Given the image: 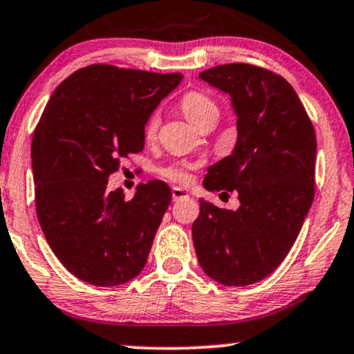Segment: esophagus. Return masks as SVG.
<instances>
[{
  "label": "esophagus",
  "mask_w": 354,
  "mask_h": 354,
  "mask_svg": "<svg viewBox=\"0 0 354 354\" xmlns=\"http://www.w3.org/2000/svg\"><path fill=\"white\" fill-rule=\"evenodd\" d=\"M171 198H173V201H180V199H183V198H188V193H186V191H183L181 188H173Z\"/></svg>",
  "instance_id": "1"
}]
</instances>
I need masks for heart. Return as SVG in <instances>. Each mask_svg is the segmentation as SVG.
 <instances>
[{"label":"heart","instance_id":"heart-1","mask_svg":"<svg viewBox=\"0 0 354 354\" xmlns=\"http://www.w3.org/2000/svg\"><path fill=\"white\" fill-rule=\"evenodd\" d=\"M180 107L183 110V113L186 115V118H188L193 125L198 127V129H201V127L206 125V123H216V120L219 118L218 104H216L214 99H212L209 93L199 91V88H193V91L186 92L185 95L181 97ZM158 125H160L158 112H153L148 115L147 122H145V127H143L145 138L147 140L155 138L156 131H158ZM158 174L161 178H165V180L180 183V185H186V183L191 180V174L188 169L178 163L163 166V168L158 169Z\"/></svg>","mask_w":354,"mask_h":354}]
</instances>
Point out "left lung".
I'll list each match as a JSON object with an SVG mask.
<instances>
[{
	"instance_id": "left-lung-1",
	"label": "left lung",
	"mask_w": 354,
	"mask_h": 354,
	"mask_svg": "<svg viewBox=\"0 0 354 354\" xmlns=\"http://www.w3.org/2000/svg\"><path fill=\"white\" fill-rule=\"evenodd\" d=\"M199 77L232 97L236 148L211 166L209 191H236L237 211L199 199L193 242L203 270L227 287L270 275L299 236L315 196L317 136L297 92L254 64H221Z\"/></svg>"
}]
</instances>
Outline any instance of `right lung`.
Returning a JSON list of instances; mask_svg holds the SVG:
<instances>
[{
  "label": "right lung",
  "mask_w": 354,
  "mask_h": 354,
  "mask_svg": "<svg viewBox=\"0 0 354 354\" xmlns=\"http://www.w3.org/2000/svg\"><path fill=\"white\" fill-rule=\"evenodd\" d=\"M183 75L91 64L57 85L32 136L36 214L71 274L113 287L142 272L171 189L140 185L131 199L109 191L120 161L143 150V127Z\"/></svg>",
  "instance_id": "add662e5"
}]
</instances>
